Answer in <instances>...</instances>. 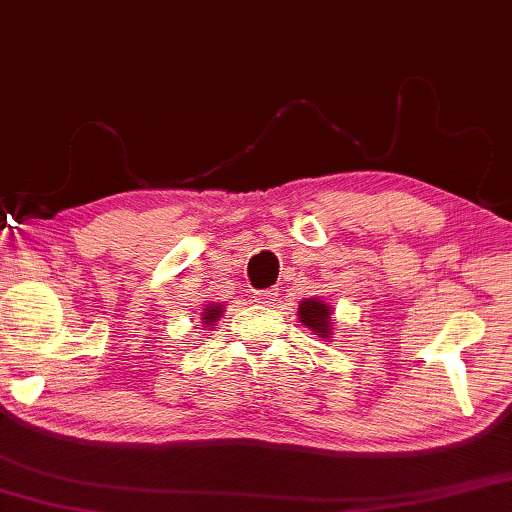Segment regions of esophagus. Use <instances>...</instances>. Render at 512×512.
I'll return each mask as SVG.
<instances>
[{
    "label": "esophagus",
    "instance_id": "1",
    "mask_svg": "<svg viewBox=\"0 0 512 512\" xmlns=\"http://www.w3.org/2000/svg\"><path fill=\"white\" fill-rule=\"evenodd\" d=\"M276 297H279V290H274V288L258 290L256 292V303H265V306H270V303L276 301Z\"/></svg>",
    "mask_w": 512,
    "mask_h": 512
}]
</instances>
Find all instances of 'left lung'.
Returning <instances> with one entry per match:
<instances>
[{"label":"left lung","mask_w":512,"mask_h":512,"mask_svg":"<svg viewBox=\"0 0 512 512\" xmlns=\"http://www.w3.org/2000/svg\"><path fill=\"white\" fill-rule=\"evenodd\" d=\"M299 319L303 321V326L312 328L321 337H328L330 330H333V328H330V308L319 299L301 301Z\"/></svg>","instance_id":"left-lung-1"}]
</instances>
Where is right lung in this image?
Returning <instances> with one entry per match:
<instances>
[{
  "label": "right lung",
  "instance_id": "right-lung-1",
  "mask_svg": "<svg viewBox=\"0 0 512 512\" xmlns=\"http://www.w3.org/2000/svg\"><path fill=\"white\" fill-rule=\"evenodd\" d=\"M220 312H222V308H220V306H209V308H204V312H202L204 326H213L215 321H218Z\"/></svg>",
  "mask_w": 512,
  "mask_h": 512
}]
</instances>
